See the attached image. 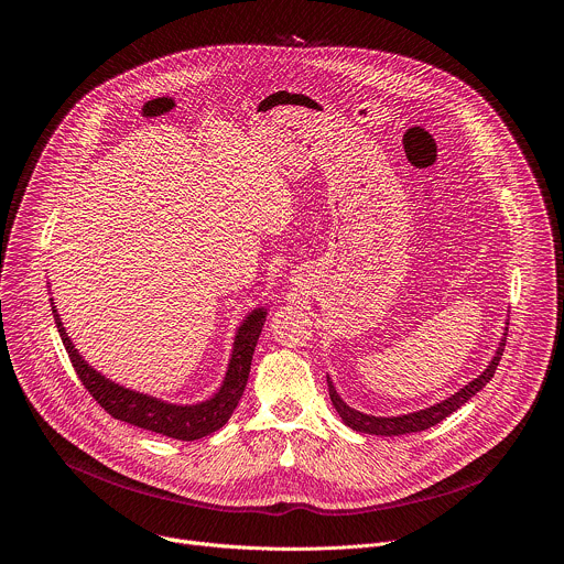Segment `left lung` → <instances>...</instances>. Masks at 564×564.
<instances>
[{"label":"left lung","instance_id":"1","mask_svg":"<svg viewBox=\"0 0 564 564\" xmlns=\"http://www.w3.org/2000/svg\"><path fill=\"white\" fill-rule=\"evenodd\" d=\"M509 326V324H507ZM505 344H507V337L500 339V346L496 350V357L491 359V364L487 366V370L477 375L473 381H468L464 388H459L455 394H451L448 399L440 401V404L431 406V409H424V411H417V413H409V415H397V417H375V415H366V413H359L355 409H350L346 401L339 397V392L335 390L330 377H328V390H330V401L333 406L337 409L341 422L346 426H350L352 431H359V433H368V435H386V437H392V435H406V433H420V431H426L435 424H440L442 420H446L451 413H455L459 406H464L466 401L479 392L481 388H485L491 377L496 375V368L502 359V352H505Z\"/></svg>","mask_w":564,"mask_h":564}]
</instances>
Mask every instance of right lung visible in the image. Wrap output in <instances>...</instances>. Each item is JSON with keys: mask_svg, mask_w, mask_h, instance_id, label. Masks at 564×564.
I'll return each mask as SVG.
<instances>
[{"mask_svg": "<svg viewBox=\"0 0 564 564\" xmlns=\"http://www.w3.org/2000/svg\"><path fill=\"white\" fill-rule=\"evenodd\" d=\"M51 307H53L57 333L68 352V359L79 381H83V386L91 392V397L98 401V404L120 422L133 424L151 433L167 435L174 440H183V442L200 440L227 424L234 409L238 406V399L243 397V390L250 377L252 355L268 316L265 307H257L243 318V324H240L234 337L231 357L218 392H214V397H209L207 401H200V404L178 406V404H167V401L155 399L151 394L129 390L107 379L105 375H100L96 368H91L68 339V333L62 326V318L57 314V307L53 305V299H51Z\"/></svg>", "mask_w": 564, "mask_h": 564, "instance_id": "add662e5", "label": "right lung"}]
</instances>
